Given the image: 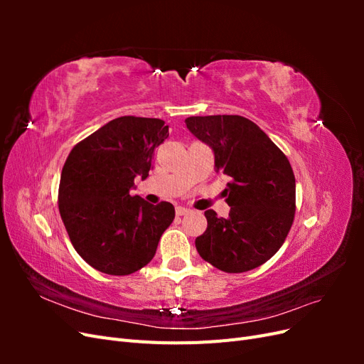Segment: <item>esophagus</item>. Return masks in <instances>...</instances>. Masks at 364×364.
Wrapping results in <instances>:
<instances>
[{"mask_svg": "<svg viewBox=\"0 0 364 364\" xmlns=\"http://www.w3.org/2000/svg\"><path fill=\"white\" fill-rule=\"evenodd\" d=\"M191 211H190V209L188 208H183V206H179L178 209H176V214H178V215H186V214H190Z\"/></svg>", "mask_w": 364, "mask_h": 364, "instance_id": "1", "label": "esophagus"}]
</instances>
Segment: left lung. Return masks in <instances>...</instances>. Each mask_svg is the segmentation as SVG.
I'll return each mask as SVG.
<instances>
[{
	"instance_id": "obj_1",
	"label": "left lung",
	"mask_w": 364,
	"mask_h": 364,
	"mask_svg": "<svg viewBox=\"0 0 364 364\" xmlns=\"http://www.w3.org/2000/svg\"><path fill=\"white\" fill-rule=\"evenodd\" d=\"M185 123L213 149L215 171L230 178L225 190L229 217L205 211L208 226L196 238L197 252L228 273L259 267L279 250L293 225L296 181L287 156L245 117H188Z\"/></svg>"
}]
</instances>
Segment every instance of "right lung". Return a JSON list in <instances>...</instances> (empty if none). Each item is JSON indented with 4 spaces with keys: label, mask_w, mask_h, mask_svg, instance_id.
Here are the masks:
<instances>
[{
    "label": "right lung",
    "mask_w": 364,
    "mask_h": 364,
    "mask_svg": "<svg viewBox=\"0 0 364 364\" xmlns=\"http://www.w3.org/2000/svg\"><path fill=\"white\" fill-rule=\"evenodd\" d=\"M168 138L159 118L119 117L74 146L62 168L59 211L77 253L98 272L130 274L153 259L174 218L168 202L130 196L155 149Z\"/></svg>",
    "instance_id": "add662e5"
}]
</instances>
